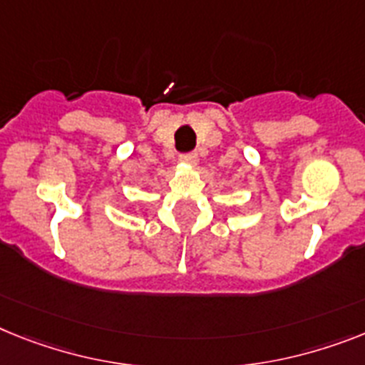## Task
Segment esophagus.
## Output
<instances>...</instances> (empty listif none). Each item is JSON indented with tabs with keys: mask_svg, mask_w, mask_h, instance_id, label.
<instances>
[{
	"mask_svg": "<svg viewBox=\"0 0 365 365\" xmlns=\"http://www.w3.org/2000/svg\"><path fill=\"white\" fill-rule=\"evenodd\" d=\"M198 155L195 154V152H189V154H182L180 155V163L183 165H195L197 163Z\"/></svg>",
	"mask_w": 365,
	"mask_h": 365,
	"instance_id": "esophagus-1",
	"label": "esophagus"
}]
</instances>
